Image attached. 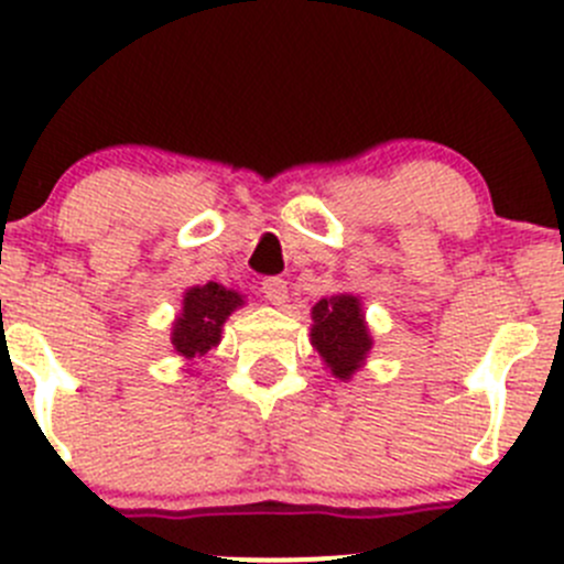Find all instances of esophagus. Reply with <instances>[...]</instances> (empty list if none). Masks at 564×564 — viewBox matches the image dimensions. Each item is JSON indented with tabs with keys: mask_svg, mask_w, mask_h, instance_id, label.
I'll return each instance as SVG.
<instances>
[{
	"mask_svg": "<svg viewBox=\"0 0 564 564\" xmlns=\"http://www.w3.org/2000/svg\"><path fill=\"white\" fill-rule=\"evenodd\" d=\"M261 294H264L272 305H283L289 300V286L283 278H264V281H261Z\"/></svg>",
	"mask_w": 564,
	"mask_h": 564,
	"instance_id": "1",
	"label": "esophagus"
}]
</instances>
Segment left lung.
<instances>
[{
	"label": "left lung",
	"mask_w": 564,
	"mask_h": 564,
	"mask_svg": "<svg viewBox=\"0 0 564 564\" xmlns=\"http://www.w3.org/2000/svg\"><path fill=\"white\" fill-rule=\"evenodd\" d=\"M311 344L335 379H351V373L366 362L373 338L368 333L362 303L355 294L324 297L311 308Z\"/></svg>",
	"instance_id": "1"
}]
</instances>
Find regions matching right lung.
<instances>
[{"mask_svg":"<svg viewBox=\"0 0 564 564\" xmlns=\"http://www.w3.org/2000/svg\"><path fill=\"white\" fill-rule=\"evenodd\" d=\"M246 303L240 292L226 289L220 283H204V286L187 289L182 297V314L176 316L172 329V346L176 355L185 360L207 355L213 346H218L220 327L231 311Z\"/></svg>","mask_w":564,"mask_h":564,"instance_id":"right-lung-1","label":"right lung"}]
</instances>
